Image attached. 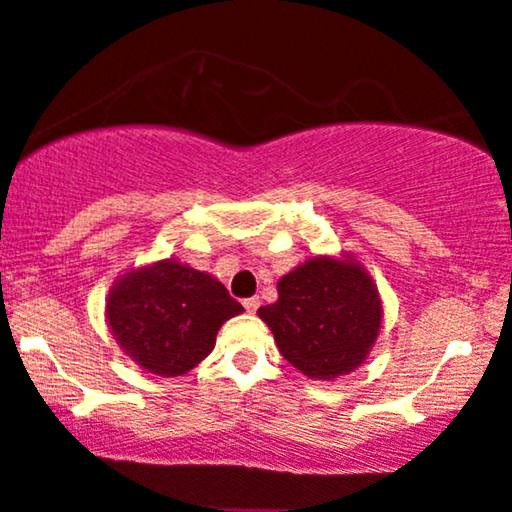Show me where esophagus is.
<instances>
[{"label":"esophagus","instance_id":"34e87169","mask_svg":"<svg viewBox=\"0 0 512 512\" xmlns=\"http://www.w3.org/2000/svg\"><path fill=\"white\" fill-rule=\"evenodd\" d=\"M243 307L252 315V312H257V307H260V298H248V300H243Z\"/></svg>","mask_w":512,"mask_h":512}]
</instances>
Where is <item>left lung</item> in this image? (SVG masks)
<instances>
[{
    "mask_svg": "<svg viewBox=\"0 0 512 512\" xmlns=\"http://www.w3.org/2000/svg\"><path fill=\"white\" fill-rule=\"evenodd\" d=\"M276 303L257 315L276 348L315 381H334L367 360L381 331V295L365 264L350 252L317 255L283 274Z\"/></svg>",
    "mask_w": 512,
    "mask_h": 512,
    "instance_id": "left-lung-1",
    "label": "left lung"
}]
</instances>
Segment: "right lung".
Here are the masks:
<instances>
[{
  "label": "right lung",
  "instance_id": "right-lung-1",
  "mask_svg": "<svg viewBox=\"0 0 512 512\" xmlns=\"http://www.w3.org/2000/svg\"><path fill=\"white\" fill-rule=\"evenodd\" d=\"M243 312L224 283L174 257L121 274L104 317L119 348L157 377H183L212 353L221 324Z\"/></svg>",
  "mask_w": 512,
  "mask_h": 512
}]
</instances>
